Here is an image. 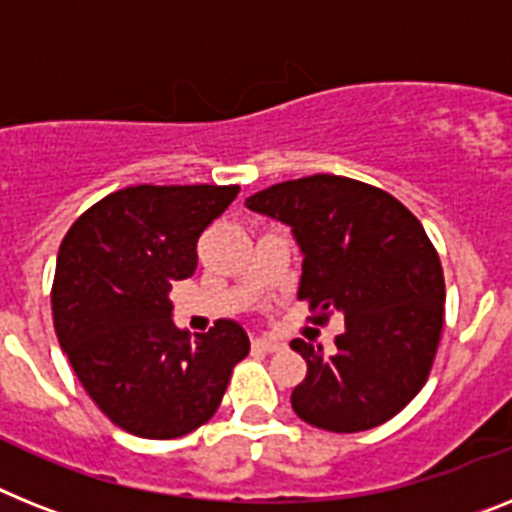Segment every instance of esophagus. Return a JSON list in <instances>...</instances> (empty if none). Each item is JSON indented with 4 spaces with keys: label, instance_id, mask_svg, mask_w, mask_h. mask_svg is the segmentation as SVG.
Listing matches in <instances>:
<instances>
[{
    "label": "esophagus",
    "instance_id": "34e87169",
    "mask_svg": "<svg viewBox=\"0 0 512 512\" xmlns=\"http://www.w3.org/2000/svg\"><path fill=\"white\" fill-rule=\"evenodd\" d=\"M285 342L277 340V337H256L253 340V348H259V350H266V353H272V350H280Z\"/></svg>",
    "mask_w": 512,
    "mask_h": 512
}]
</instances>
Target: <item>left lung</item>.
<instances>
[{
    "label": "left lung",
    "mask_w": 512,
    "mask_h": 512,
    "mask_svg": "<svg viewBox=\"0 0 512 512\" xmlns=\"http://www.w3.org/2000/svg\"><path fill=\"white\" fill-rule=\"evenodd\" d=\"M246 206L290 227L303 256L298 298L316 319H345L332 350L290 342L308 363L293 411L337 434L390 421L426 384L442 335L445 277L421 222L390 193L342 175L277 183Z\"/></svg>",
    "instance_id": "obj_1"
}]
</instances>
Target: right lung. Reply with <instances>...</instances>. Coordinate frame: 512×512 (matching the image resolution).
<instances>
[{"mask_svg": "<svg viewBox=\"0 0 512 512\" xmlns=\"http://www.w3.org/2000/svg\"><path fill=\"white\" fill-rule=\"evenodd\" d=\"M238 185H135L75 219L57 253L54 329L83 390L125 432L172 439L206 424L251 340L219 319L190 340L172 282L196 272L201 232Z\"/></svg>", "mask_w": 512, "mask_h": 512, "instance_id": "obj_1", "label": "right lung"}]
</instances>
